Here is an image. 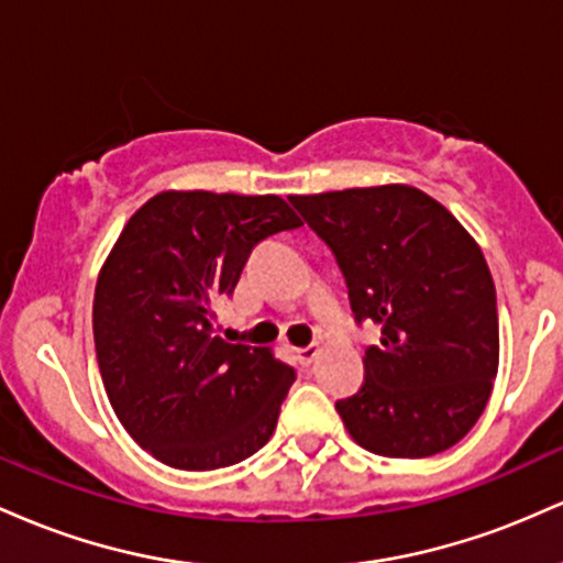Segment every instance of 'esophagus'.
Listing matches in <instances>:
<instances>
[{"label":"esophagus","instance_id":"esophagus-1","mask_svg":"<svg viewBox=\"0 0 563 563\" xmlns=\"http://www.w3.org/2000/svg\"><path fill=\"white\" fill-rule=\"evenodd\" d=\"M318 354H320V346L318 344H307V346L296 349V357H299L301 365H312Z\"/></svg>","mask_w":563,"mask_h":563}]
</instances>
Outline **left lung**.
<instances>
[{"mask_svg":"<svg viewBox=\"0 0 563 563\" xmlns=\"http://www.w3.org/2000/svg\"><path fill=\"white\" fill-rule=\"evenodd\" d=\"M331 245L354 320L380 328L365 380L339 399L360 448L429 457L474 429L500 360L495 283L482 249L439 200L410 185L290 196Z\"/></svg>","mask_w":563,"mask_h":563,"instance_id":"8db88e82","label":"left lung"}]
</instances>
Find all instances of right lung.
<instances>
[{
	"label": "right lung",
	"mask_w": 563,
	"mask_h": 563,
	"mask_svg": "<svg viewBox=\"0 0 563 563\" xmlns=\"http://www.w3.org/2000/svg\"><path fill=\"white\" fill-rule=\"evenodd\" d=\"M296 228L280 196L164 190L121 230L97 275L95 352L113 412L156 461L214 471L273 437L294 367L219 339L214 307L256 243Z\"/></svg>",
	"instance_id": "1"
}]
</instances>
